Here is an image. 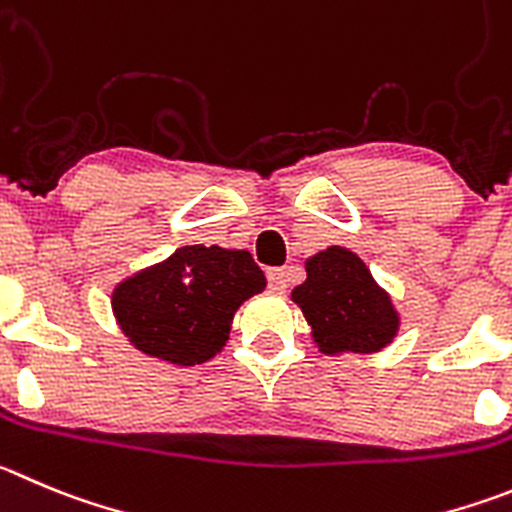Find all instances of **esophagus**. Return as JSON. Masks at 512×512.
<instances>
[{
  "instance_id": "obj_1",
  "label": "esophagus",
  "mask_w": 512,
  "mask_h": 512,
  "mask_svg": "<svg viewBox=\"0 0 512 512\" xmlns=\"http://www.w3.org/2000/svg\"><path fill=\"white\" fill-rule=\"evenodd\" d=\"M267 285H270L275 293H283L288 288V270L285 267H270L267 270Z\"/></svg>"
}]
</instances>
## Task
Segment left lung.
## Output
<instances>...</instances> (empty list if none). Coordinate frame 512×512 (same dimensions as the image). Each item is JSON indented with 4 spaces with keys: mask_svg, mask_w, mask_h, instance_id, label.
Returning a JSON list of instances; mask_svg holds the SVG:
<instances>
[{
    "mask_svg": "<svg viewBox=\"0 0 512 512\" xmlns=\"http://www.w3.org/2000/svg\"><path fill=\"white\" fill-rule=\"evenodd\" d=\"M305 270L308 280L293 290V300L321 351L371 353L391 343L399 315L361 257L343 247H328L310 257Z\"/></svg>",
    "mask_w": 512,
    "mask_h": 512,
    "instance_id": "1",
    "label": "left lung"
}]
</instances>
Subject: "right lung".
Here are the masks:
<instances>
[{
    "instance_id": "add662e5",
    "label": "right lung",
    "mask_w": 512,
    "mask_h": 512,
    "mask_svg": "<svg viewBox=\"0 0 512 512\" xmlns=\"http://www.w3.org/2000/svg\"><path fill=\"white\" fill-rule=\"evenodd\" d=\"M262 290L250 252L191 245L118 285L113 313L138 351L194 366L227 343L234 310Z\"/></svg>"
}]
</instances>
